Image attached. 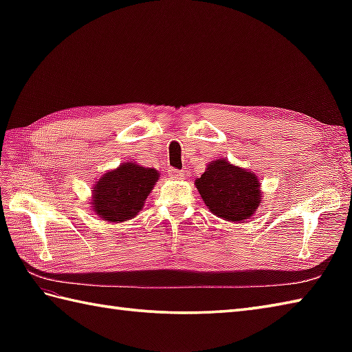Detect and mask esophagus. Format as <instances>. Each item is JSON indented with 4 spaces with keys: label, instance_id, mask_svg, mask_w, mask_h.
Returning <instances> with one entry per match:
<instances>
[{
    "label": "esophagus",
    "instance_id": "obj_1",
    "mask_svg": "<svg viewBox=\"0 0 352 352\" xmlns=\"http://www.w3.org/2000/svg\"><path fill=\"white\" fill-rule=\"evenodd\" d=\"M168 174H169L172 178H183V177H184V170H178V169H174V168H169Z\"/></svg>",
    "mask_w": 352,
    "mask_h": 352
}]
</instances>
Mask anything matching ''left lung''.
I'll use <instances>...</instances> for the list:
<instances>
[{
    "label": "left lung",
    "mask_w": 352,
    "mask_h": 352,
    "mask_svg": "<svg viewBox=\"0 0 352 352\" xmlns=\"http://www.w3.org/2000/svg\"><path fill=\"white\" fill-rule=\"evenodd\" d=\"M195 186L208 210L223 221L250 219L261 201L257 175L226 159L208 164L204 174L195 180Z\"/></svg>",
    "instance_id": "obj_1"
}]
</instances>
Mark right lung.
<instances>
[{
    "mask_svg": "<svg viewBox=\"0 0 352 352\" xmlns=\"http://www.w3.org/2000/svg\"><path fill=\"white\" fill-rule=\"evenodd\" d=\"M159 180V170L126 162L104 174L94 186L92 208L107 222L133 219Z\"/></svg>",
    "mask_w": 352,
    "mask_h": 352,
    "instance_id": "obj_1",
    "label": "right lung"
}]
</instances>
